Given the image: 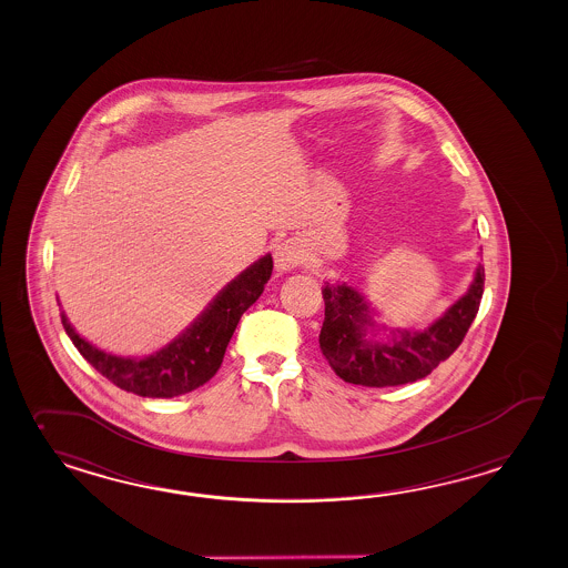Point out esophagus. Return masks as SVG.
I'll return each mask as SVG.
<instances>
[{
    "label": "esophagus",
    "mask_w": 568,
    "mask_h": 568,
    "mask_svg": "<svg viewBox=\"0 0 568 568\" xmlns=\"http://www.w3.org/2000/svg\"><path fill=\"white\" fill-rule=\"evenodd\" d=\"M303 263V248L295 240H285L275 246V266L281 273L291 271Z\"/></svg>",
    "instance_id": "1"
}]
</instances>
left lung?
<instances>
[{"instance_id":"1","label":"left lung","mask_w":568,"mask_h":568,"mask_svg":"<svg viewBox=\"0 0 568 568\" xmlns=\"http://www.w3.org/2000/svg\"><path fill=\"white\" fill-rule=\"evenodd\" d=\"M485 268L477 266L467 293L422 332L389 329L387 341H375L381 326L365 297L348 283L322 290L326 314L320 332V348L334 373L353 385L397 387L428 377L465 341L479 312ZM387 332V328L383 326Z\"/></svg>"}]
</instances>
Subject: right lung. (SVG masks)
I'll list each match as a JSON object with an SVG mask.
<instances>
[{"label": "right lung", "mask_w": 568, "mask_h": 568, "mask_svg": "<svg viewBox=\"0 0 568 568\" xmlns=\"http://www.w3.org/2000/svg\"><path fill=\"white\" fill-rule=\"evenodd\" d=\"M271 273L273 258L265 254L232 278L181 336L142 358L103 353L77 334L67 315L61 314V322L77 351L115 387L140 397H176L214 377L240 317L261 297Z\"/></svg>", "instance_id": "1"}]
</instances>
